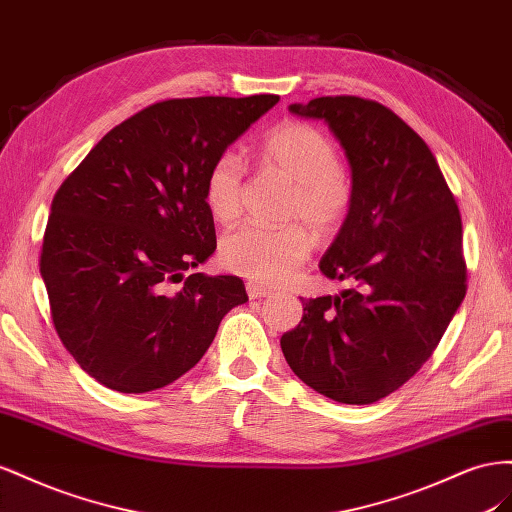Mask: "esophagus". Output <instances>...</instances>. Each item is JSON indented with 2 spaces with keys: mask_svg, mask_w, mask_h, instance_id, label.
<instances>
[{
  "mask_svg": "<svg viewBox=\"0 0 512 512\" xmlns=\"http://www.w3.org/2000/svg\"><path fill=\"white\" fill-rule=\"evenodd\" d=\"M246 291H248V298H251V300H259V298H266V296L272 294L268 287L257 285V283H246Z\"/></svg>",
  "mask_w": 512,
  "mask_h": 512,
  "instance_id": "1",
  "label": "esophagus"
}]
</instances>
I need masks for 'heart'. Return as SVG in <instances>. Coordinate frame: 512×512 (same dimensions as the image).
Returning <instances> with one entry per match:
<instances>
[{
    "label": "heart",
    "instance_id": "obj_1",
    "mask_svg": "<svg viewBox=\"0 0 512 512\" xmlns=\"http://www.w3.org/2000/svg\"><path fill=\"white\" fill-rule=\"evenodd\" d=\"M259 163L291 186L283 218L302 224L315 238L337 231L352 208V182L341 169L337 145L306 122H283L261 139ZM244 167L225 152L218 156L203 184V201L214 221L231 225L242 214ZM311 253V238L297 225L268 229L246 225L221 242L223 264L259 283H283L296 274Z\"/></svg>",
    "mask_w": 512,
    "mask_h": 512
}]
</instances>
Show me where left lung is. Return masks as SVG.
Segmentation results:
<instances>
[{"label": "left lung", "mask_w": 512, "mask_h": 512, "mask_svg": "<svg viewBox=\"0 0 512 512\" xmlns=\"http://www.w3.org/2000/svg\"><path fill=\"white\" fill-rule=\"evenodd\" d=\"M289 111L324 120L341 141L354 199L319 261L349 289L304 300L281 349L306 386L369 405L431 358L465 298L461 214L429 145L388 107L321 96Z\"/></svg>", "instance_id": "1"}]
</instances>
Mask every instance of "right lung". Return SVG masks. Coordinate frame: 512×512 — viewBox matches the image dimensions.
Returning <instances> with one entry per match:
<instances>
[{
    "instance_id": "right-lung-1",
    "label": "right lung",
    "mask_w": 512,
    "mask_h": 512,
    "mask_svg": "<svg viewBox=\"0 0 512 512\" xmlns=\"http://www.w3.org/2000/svg\"><path fill=\"white\" fill-rule=\"evenodd\" d=\"M276 102H156L109 130L55 193L40 274L57 337L102 386L137 394L175 382L248 300L238 276L184 272L216 248L203 201L212 163Z\"/></svg>"
}]
</instances>
